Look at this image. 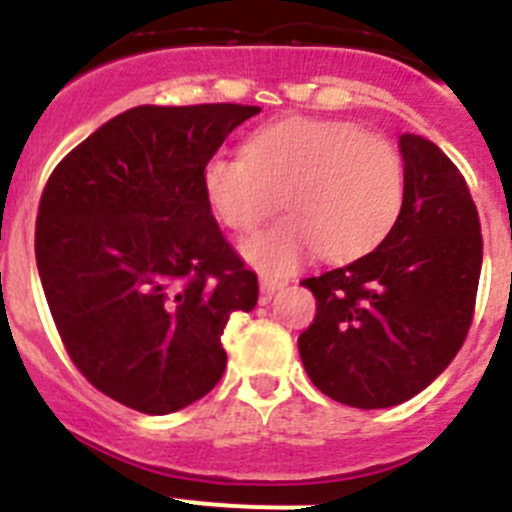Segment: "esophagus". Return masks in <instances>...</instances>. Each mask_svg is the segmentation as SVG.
<instances>
[{
	"label": "esophagus",
	"instance_id": "obj_1",
	"mask_svg": "<svg viewBox=\"0 0 512 512\" xmlns=\"http://www.w3.org/2000/svg\"><path fill=\"white\" fill-rule=\"evenodd\" d=\"M259 284H261V295H264V297H271V295H274V292H277V289L284 287L282 279L269 277V274H261Z\"/></svg>",
	"mask_w": 512,
	"mask_h": 512
}]
</instances>
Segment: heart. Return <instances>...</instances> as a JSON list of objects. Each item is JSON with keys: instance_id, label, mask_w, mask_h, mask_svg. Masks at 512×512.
<instances>
[{"instance_id": "b5f03b06", "label": "heart", "mask_w": 512, "mask_h": 512, "mask_svg": "<svg viewBox=\"0 0 512 512\" xmlns=\"http://www.w3.org/2000/svg\"><path fill=\"white\" fill-rule=\"evenodd\" d=\"M202 187L220 223L259 230L282 197L289 215L243 246L264 274H287L320 251L351 261L392 233L405 205V164L390 140L351 122L289 117L256 130L246 156L217 153Z\"/></svg>"}]
</instances>
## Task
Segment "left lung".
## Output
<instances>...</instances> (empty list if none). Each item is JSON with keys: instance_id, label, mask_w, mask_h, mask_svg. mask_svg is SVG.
<instances>
[{"instance_id": "1", "label": "left lung", "mask_w": 512, "mask_h": 512, "mask_svg": "<svg viewBox=\"0 0 512 512\" xmlns=\"http://www.w3.org/2000/svg\"><path fill=\"white\" fill-rule=\"evenodd\" d=\"M405 205L361 259L302 282L318 312L300 333L307 377L351 408H392L425 390L459 354L477 302V207L436 143L400 135Z\"/></svg>"}]
</instances>
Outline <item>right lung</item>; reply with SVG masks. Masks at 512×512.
Segmentation results:
<instances>
[{
    "label": "right lung",
    "instance_id": "obj_1",
    "mask_svg": "<svg viewBox=\"0 0 512 512\" xmlns=\"http://www.w3.org/2000/svg\"><path fill=\"white\" fill-rule=\"evenodd\" d=\"M251 104H143L94 130L45 182L35 261L63 348L99 392L146 415L220 382L230 315L259 279L217 228L205 164Z\"/></svg>",
    "mask_w": 512,
    "mask_h": 512
}]
</instances>
